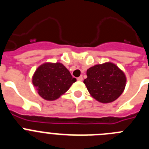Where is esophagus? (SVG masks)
Returning a JSON list of instances; mask_svg holds the SVG:
<instances>
[{"mask_svg": "<svg viewBox=\"0 0 149 149\" xmlns=\"http://www.w3.org/2000/svg\"><path fill=\"white\" fill-rule=\"evenodd\" d=\"M77 81H83V77L82 76H80L79 77H77Z\"/></svg>", "mask_w": 149, "mask_h": 149, "instance_id": "obj_1", "label": "esophagus"}]
</instances>
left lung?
Segmentation results:
<instances>
[{"label": "left lung", "instance_id": "1", "mask_svg": "<svg viewBox=\"0 0 149 149\" xmlns=\"http://www.w3.org/2000/svg\"><path fill=\"white\" fill-rule=\"evenodd\" d=\"M84 81L89 94L96 101L113 102L122 94L126 85V76L116 64L110 62L98 64L86 71Z\"/></svg>", "mask_w": 149, "mask_h": 149}]
</instances>
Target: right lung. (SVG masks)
Instances as JSON below:
<instances>
[{
	"instance_id": "add662e5",
	"label": "right lung",
	"mask_w": 149,
	"mask_h": 149,
	"mask_svg": "<svg viewBox=\"0 0 149 149\" xmlns=\"http://www.w3.org/2000/svg\"><path fill=\"white\" fill-rule=\"evenodd\" d=\"M76 81L60 63H43L36 68L32 77L38 94L47 101L60 98Z\"/></svg>"
}]
</instances>
